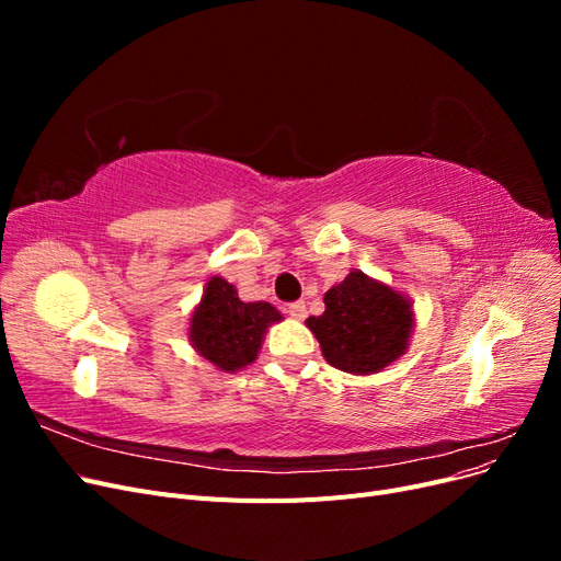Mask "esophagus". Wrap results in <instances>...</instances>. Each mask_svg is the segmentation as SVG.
Instances as JSON below:
<instances>
[{
    "instance_id": "34e87169",
    "label": "esophagus",
    "mask_w": 561,
    "mask_h": 561,
    "mask_svg": "<svg viewBox=\"0 0 561 561\" xmlns=\"http://www.w3.org/2000/svg\"><path fill=\"white\" fill-rule=\"evenodd\" d=\"M307 304H304V301H293L290 304V307H287V316H293L295 320H304V318H307Z\"/></svg>"
}]
</instances>
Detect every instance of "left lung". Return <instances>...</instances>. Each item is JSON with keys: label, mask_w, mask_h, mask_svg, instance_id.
I'll return each mask as SVG.
<instances>
[{"label": "left lung", "mask_w": 561, "mask_h": 561, "mask_svg": "<svg viewBox=\"0 0 561 561\" xmlns=\"http://www.w3.org/2000/svg\"><path fill=\"white\" fill-rule=\"evenodd\" d=\"M322 301L325 311L311 316L307 328L332 367L358 377L377 375L410 348L414 304L390 285L353 268Z\"/></svg>", "instance_id": "8db88e82"}]
</instances>
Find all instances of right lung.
<instances>
[{
	"mask_svg": "<svg viewBox=\"0 0 561 561\" xmlns=\"http://www.w3.org/2000/svg\"><path fill=\"white\" fill-rule=\"evenodd\" d=\"M283 320L268 301H241L239 290L213 276L190 318L194 351L219 371H241L257 360L266 330Z\"/></svg>",
	"mask_w": 561,
	"mask_h": 561,
	"instance_id": "right-lung-1",
	"label": "right lung"
}]
</instances>
